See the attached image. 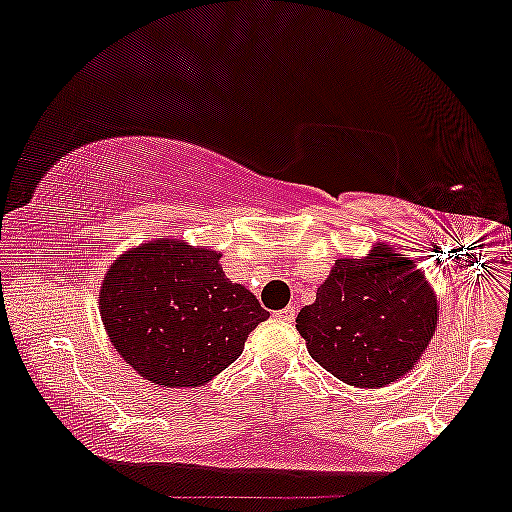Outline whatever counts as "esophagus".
I'll return each instance as SVG.
<instances>
[{
  "label": "esophagus",
  "mask_w": 512,
  "mask_h": 512,
  "mask_svg": "<svg viewBox=\"0 0 512 512\" xmlns=\"http://www.w3.org/2000/svg\"><path fill=\"white\" fill-rule=\"evenodd\" d=\"M276 317H279V320H284V322H293V320H296V308H293V305H286L284 310H279V313H276Z\"/></svg>",
  "instance_id": "esophagus-1"
}]
</instances>
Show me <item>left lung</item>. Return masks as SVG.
I'll use <instances>...</instances> for the list:
<instances>
[{
  "label": "left lung",
  "instance_id": "8db88e82",
  "mask_svg": "<svg viewBox=\"0 0 512 512\" xmlns=\"http://www.w3.org/2000/svg\"><path fill=\"white\" fill-rule=\"evenodd\" d=\"M438 322V303L407 257L378 245L366 260H337L298 313L310 356L344 383L385 387L419 361Z\"/></svg>",
  "mask_w": 512,
  "mask_h": 512
}]
</instances>
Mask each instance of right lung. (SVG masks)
Here are the masks:
<instances>
[{
	"label": "right lung",
	"instance_id": "right-lung-1",
	"mask_svg": "<svg viewBox=\"0 0 512 512\" xmlns=\"http://www.w3.org/2000/svg\"><path fill=\"white\" fill-rule=\"evenodd\" d=\"M219 260L214 250L156 240L108 269L101 286L103 325L142 378L163 387L209 383L267 320L260 301L231 284Z\"/></svg>",
	"mask_w": 512,
	"mask_h": 512
}]
</instances>
